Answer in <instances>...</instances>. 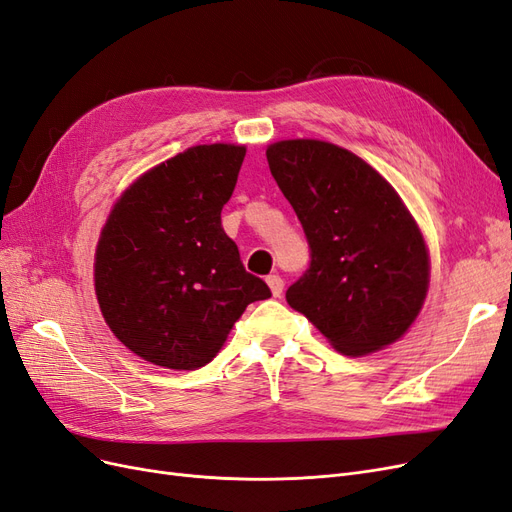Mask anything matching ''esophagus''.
I'll use <instances>...</instances> for the list:
<instances>
[{"label":"esophagus","instance_id":"esophagus-1","mask_svg":"<svg viewBox=\"0 0 512 512\" xmlns=\"http://www.w3.org/2000/svg\"><path fill=\"white\" fill-rule=\"evenodd\" d=\"M267 284H269V288H271V292H273V297H282V292H284V280L280 275H269L267 277Z\"/></svg>","mask_w":512,"mask_h":512}]
</instances>
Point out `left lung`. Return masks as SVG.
Wrapping results in <instances>:
<instances>
[{
    "label": "left lung",
    "mask_w": 512,
    "mask_h": 512,
    "mask_svg": "<svg viewBox=\"0 0 512 512\" xmlns=\"http://www.w3.org/2000/svg\"><path fill=\"white\" fill-rule=\"evenodd\" d=\"M267 162L312 258L286 290L288 305L344 354L393 344L429 284L425 241L406 205L367 162L331 143H275Z\"/></svg>",
    "instance_id": "8db88e82"
}]
</instances>
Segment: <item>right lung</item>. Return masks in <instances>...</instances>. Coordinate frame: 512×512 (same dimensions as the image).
Masks as SVG:
<instances>
[{
    "mask_svg": "<svg viewBox=\"0 0 512 512\" xmlns=\"http://www.w3.org/2000/svg\"><path fill=\"white\" fill-rule=\"evenodd\" d=\"M241 145H198L119 198L96 250V294L119 342L168 369L207 365L245 307L271 297L222 228Z\"/></svg>",
    "mask_w": 512,
    "mask_h": 512,
    "instance_id": "right-lung-1",
    "label": "right lung"
}]
</instances>
